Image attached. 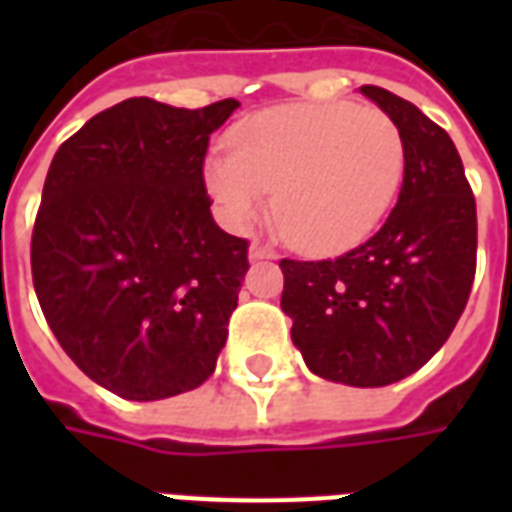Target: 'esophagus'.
<instances>
[{
    "instance_id": "obj_1",
    "label": "esophagus",
    "mask_w": 512,
    "mask_h": 512,
    "mask_svg": "<svg viewBox=\"0 0 512 512\" xmlns=\"http://www.w3.org/2000/svg\"><path fill=\"white\" fill-rule=\"evenodd\" d=\"M277 257V249L271 244H263V241H252L249 244V260L255 263V260H274Z\"/></svg>"
}]
</instances>
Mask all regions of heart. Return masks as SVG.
<instances>
[{
	"instance_id": "1",
	"label": "heart",
	"mask_w": 512,
	"mask_h": 512,
	"mask_svg": "<svg viewBox=\"0 0 512 512\" xmlns=\"http://www.w3.org/2000/svg\"><path fill=\"white\" fill-rule=\"evenodd\" d=\"M403 136L376 106L285 104L246 117L227 136V156L202 167L222 219L244 230L274 213L290 244L343 249L376 230L403 180Z\"/></svg>"
}]
</instances>
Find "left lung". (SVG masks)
<instances>
[{
    "label": "left lung",
    "mask_w": 512,
    "mask_h": 512,
    "mask_svg": "<svg viewBox=\"0 0 512 512\" xmlns=\"http://www.w3.org/2000/svg\"><path fill=\"white\" fill-rule=\"evenodd\" d=\"M359 93L395 120L406 164L373 238L334 260H282V312L315 376L386 386L417 373L461 318L477 260V211L450 134L384 87Z\"/></svg>",
    "instance_id": "left-lung-1"
}]
</instances>
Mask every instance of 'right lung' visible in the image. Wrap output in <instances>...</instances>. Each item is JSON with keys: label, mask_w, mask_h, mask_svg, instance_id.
Wrapping results in <instances>:
<instances>
[{"label": "right lung", "mask_w": 512, "mask_h": 512, "mask_svg": "<svg viewBox=\"0 0 512 512\" xmlns=\"http://www.w3.org/2000/svg\"><path fill=\"white\" fill-rule=\"evenodd\" d=\"M128 98L54 153L32 282L84 376L126 400L189 392L216 370L246 277V241L213 222L202 161L238 109Z\"/></svg>", "instance_id": "1"}]
</instances>
